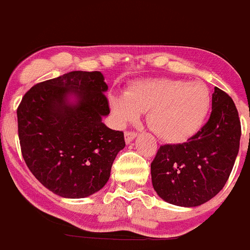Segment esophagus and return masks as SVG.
<instances>
[{"label": "esophagus", "mask_w": 250, "mask_h": 250, "mask_svg": "<svg viewBox=\"0 0 250 250\" xmlns=\"http://www.w3.org/2000/svg\"><path fill=\"white\" fill-rule=\"evenodd\" d=\"M124 136H125V141H126V144H130L134 139L138 136V134L134 131H126L125 134H124Z\"/></svg>", "instance_id": "34e87169"}]
</instances>
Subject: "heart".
I'll return each instance as SVG.
<instances>
[{"instance_id":"obj_1","label":"heart","mask_w":250,"mask_h":250,"mask_svg":"<svg viewBox=\"0 0 250 250\" xmlns=\"http://www.w3.org/2000/svg\"><path fill=\"white\" fill-rule=\"evenodd\" d=\"M210 92L200 83L179 79H144L126 92H111L109 105L119 126L140 118L161 140L179 144L195 135L210 110Z\"/></svg>"}]
</instances>
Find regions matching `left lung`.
I'll return each mask as SVG.
<instances>
[{"instance_id":"left-lung-1","label":"left lung","mask_w":250,"mask_h":250,"mask_svg":"<svg viewBox=\"0 0 250 250\" xmlns=\"http://www.w3.org/2000/svg\"><path fill=\"white\" fill-rule=\"evenodd\" d=\"M237 107L228 94L214 87L211 114L200 131L187 143L163 145L151 163L154 190L178 207H199L224 188L234 167L240 141Z\"/></svg>"}]
</instances>
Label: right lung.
<instances>
[{
	"mask_svg": "<svg viewBox=\"0 0 250 250\" xmlns=\"http://www.w3.org/2000/svg\"><path fill=\"white\" fill-rule=\"evenodd\" d=\"M100 71H71L32 86L17 109L22 156L35 178L62 198L101 190L125 147L124 132L103 123L110 114Z\"/></svg>",
	"mask_w": 250,
	"mask_h": 250,
	"instance_id": "obj_1",
	"label": "right lung"
}]
</instances>
